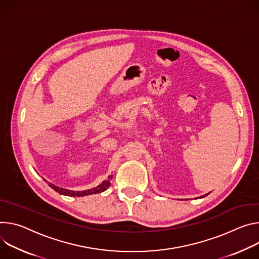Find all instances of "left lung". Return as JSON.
I'll return each instance as SVG.
<instances>
[{"label":"left lung","mask_w":259,"mask_h":259,"mask_svg":"<svg viewBox=\"0 0 259 259\" xmlns=\"http://www.w3.org/2000/svg\"><path fill=\"white\" fill-rule=\"evenodd\" d=\"M208 194H210V192H208V193H206V194H204V195H202V196H200V198H203V197H205V196H207Z\"/></svg>","instance_id":"obj_1"}]
</instances>
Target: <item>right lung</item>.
Wrapping results in <instances>:
<instances>
[{"label": "right lung", "instance_id": "right-lung-1", "mask_svg": "<svg viewBox=\"0 0 259 259\" xmlns=\"http://www.w3.org/2000/svg\"><path fill=\"white\" fill-rule=\"evenodd\" d=\"M113 176H109L107 180L103 181L100 185H98L97 187H94L92 189H88V190H81V191H75V190H69V189H66V188H62V187H59V186H55L54 184L52 183H48V185L54 189L56 192H59L60 194H63V195H68V196H85V195H90V194H96V193H101L105 190H107V188L110 186V181L112 180ZM44 181H46L44 179Z\"/></svg>", "mask_w": 259, "mask_h": 259}]
</instances>
